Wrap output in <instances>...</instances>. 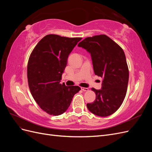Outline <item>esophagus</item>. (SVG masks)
Segmentation results:
<instances>
[{"mask_svg":"<svg viewBox=\"0 0 152 152\" xmlns=\"http://www.w3.org/2000/svg\"><path fill=\"white\" fill-rule=\"evenodd\" d=\"M81 89L83 91H89V89L87 88V87H81Z\"/></svg>","mask_w":152,"mask_h":152,"instance_id":"34e87169","label":"esophagus"}]
</instances>
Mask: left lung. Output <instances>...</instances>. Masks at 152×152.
Segmentation results:
<instances>
[{
	"instance_id": "1",
	"label": "left lung",
	"mask_w": 152,
	"mask_h": 152,
	"mask_svg": "<svg viewBox=\"0 0 152 152\" xmlns=\"http://www.w3.org/2000/svg\"><path fill=\"white\" fill-rule=\"evenodd\" d=\"M91 53L95 75L103 79L101 90L92 88L96 94L93 103H87L89 111L99 117L115 112L126 97L129 68L123 49L106 35L87 37L78 44Z\"/></svg>"
}]
</instances>
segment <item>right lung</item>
Returning <instances> with one entry per match:
<instances>
[{
	"label": "right lung",
	"instance_id": "obj_1",
	"mask_svg": "<svg viewBox=\"0 0 152 152\" xmlns=\"http://www.w3.org/2000/svg\"><path fill=\"white\" fill-rule=\"evenodd\" d=\"M81 39L47 35L29 57L27 78L30 93L39 107L50 115L65 112L80 90L79 86H66L60 80L69 54Z\"/></svg>",
	"mask_w": 152,
	"mask_h": 152
}]
</instances>
